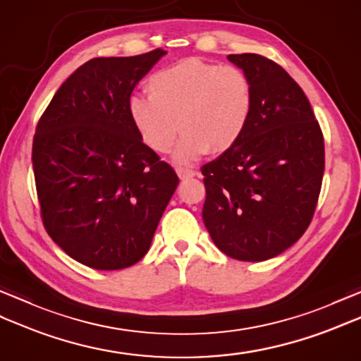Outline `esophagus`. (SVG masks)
I'll return each instance as SVG.
<instances>
[{"label":"esophagus","instance_id":"obj_1","mask_svg":"<svg viewBox=\"0 0 361 361\" xmlns=\"http://www.w3.org/2000/svg\"><path fill=\"white\" fill-rule=\"evenodd\" d=\"M176 175H178L181 180H185V178H192V176L197 175V172L188 167H176Z\"/></svg>","mask_w":361,"mask_h":361}]
</instances>
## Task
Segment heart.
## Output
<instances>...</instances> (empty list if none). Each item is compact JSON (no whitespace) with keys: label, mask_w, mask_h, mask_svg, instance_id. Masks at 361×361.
Segmentation results:
<instances>
[{"label":"heart","mask_w":361,"mask_h":361,"mask_svg":"<svg viewBox=\"0 0 361 361\" xmlns=\"http://www.w3.org/2000/svg\"><path fill=\"white\" fill-rule=\"evenodd\" d=\"M147 91L149 97H130V121L142 142L158 153L171 150L181 130L176 163L233 149L251 118V80L234 65L180 60L152 74Z\"/></svg>","instance_id":"heart-1"}]
</instances>
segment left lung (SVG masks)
Segmentation results:
<instances>
[{"instance_id":"obj_1","label":"left lung","mask_w":361,"mask_h":361,"mask_svg":"<svg viewBox=\"0 0 361 361\" xmlns=\"http://www.w3.org/2000/svg\"><path fill=\"white\" fill-rule=\"evenodd\" d=\"M247 73L252 111L233 149L204 164L203 221L226 256L259 262L290 248L315 214L324 137L301 87L273 60L229 54Z\"/></svg>"}]
</instances>
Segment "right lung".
Masks as SVG:
<instances>
[{
	"instance_id": "add662e5",
	"label": "right lung",
	"mask_w": 361,
	"mask_h": 361,
	"mask_svg": "<svg viewBox=\"0 0 361 361\" xmlns=\"http://www.w3.org/2000/svg\"><path fill=\"white\" fill-rule=\"evenodd\" d=\"M164 54L88 60L57 90L35 128L32 167L46 233L96 270H122L145 256L178 186L128 114L136 83Z\"/></svg>"
}]
</instances>
